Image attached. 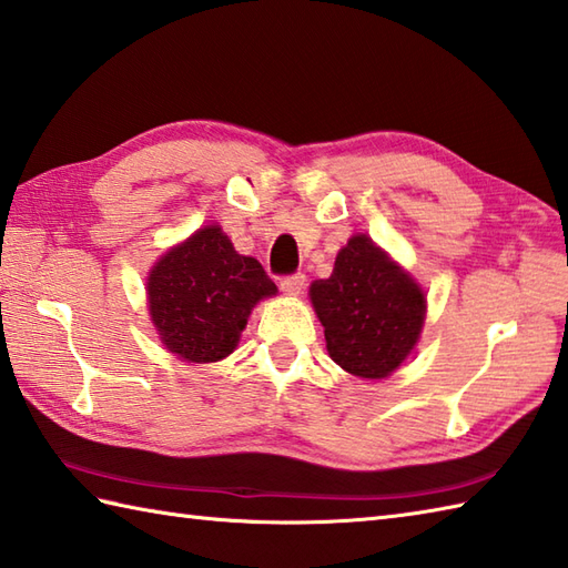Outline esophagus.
Segmentation results:
<instances>
[{
  "label": "esophagus",
  "mask_w": 568,
  "mask_h": 568,
  "mask_svg": "<svg viewBox=\"0 0 568 568\" xmlns=\"http://www.w3.org/2000/svg\"><path fill=\"white\" fill-rule=\"evenodd\" d=\"M305 281H307V277L303 273L285 275V277H281V291L285 295H300V293H303V287H305Z\"/></svg>",
  "instance_id": "1"
}]
</instances>
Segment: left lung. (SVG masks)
<instances>
[{
  "label": "left lung",
  "instance_id": "left-lung-1",
  "mask_svg": "<svg viewBox=\"0 0 568 568\" xmlns=\"http://www.w3.org/2000/svg\"><path fill=\"white\" fill-rule=\"evenodd\" d=\"M310 297L325 327L329 357L364 379L392 374L424 327L420 287L366 236L347 241L335 271L313 283Z\"/></svg>",
  "mask_w": 568,
  "mask_h": 568
}]
</instances>
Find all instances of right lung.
I'll list each match as a JSON object with an SVG mask.
<instances>
[{
  "mask_svg": "<svg viewBox=\"0 0 568 568\" xmlns=\"http://www.w3.org/2000/svg\"><path fill=\"white\" fill-rule=\"evenodd\" d=\"M275 293L263 265L233 251L219 226L172 248L148 281L150 315L164 347L196 364L229 357L251 307Z\"/></svg>",
  "mask_w": 568,
  "mask_h": 568,
  "instance_id": "add662e5",
  "label": "right lung"
}]
</instances>
